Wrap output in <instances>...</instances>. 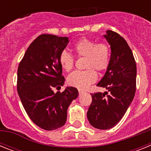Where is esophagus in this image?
Masks as SVG:
<instances>
[{"mask_svg": "<svg viewBox=\"0 0 151 151\" xmlns=\"http://www.w3.org/2000/svg\"><path fill=\"white\" fill-rule=\"evenodd\" d=\"M83 91H81V90H78V94H79V95H81V94L83 93Z\"/></svg>", "mask_w": 151, "mask_h": 151, "instance_id": "1", "label": "esophagus"}]
</instances>
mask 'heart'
Listing matches in <instances>:
<instances>
[{"label": "heart", "instance_id": "heart-1", "mask_svg": "<svg viewBox=\"0 0 151 151\" xmlns=\"http://www.w3.org/2000/svg\"><path fill=\"white\" fill-rule=\"evenodd\" d=\"M75 52L78 57H85V68L83 71H76L67 78V82L73 87L80 90H85L96 82L97 72L105 71L110 61V47L104 42L97 43L94 40L82 38L73 46ZM59 61L63 69L70 71L74 66L75 58L69 52L63 50L60 53Z\"/></svg>", "mask_w": 151, "mask_h": 151}]
</instances>
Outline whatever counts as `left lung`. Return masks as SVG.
<instances>
[{
    "instance_id": "1",
    "label": "left lung",
    "mask_w": 151,
    "mask_h": 151,
    "mask_svg": "<svg viewBox=\"0 0 151 151\" xmlns=\"http://www.w3.org/2000/svg\"><path fill=\"white\" fill-rule=\"evenodd\" d=\"M104 38L110 45L111 57L104 76L97 85L107 91L91 94L87 117L93 127L106 130L121 120L134 98L137 68L132 51L122 36L108 30Z\"/></svg>"
}]
</instances>
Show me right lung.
<instances>
[{
    "label": "right lung",
    "instance_id": "right-lung-1",
    "mask_svg": "<svg viewBox=\"0 0 151 151\" xmlns=\"http://www.w3.org/2000/svg\"><path fill=\"white\" fill-rule=\"evenodd\" d=\"M69 39L49 34L38 36L26 50L17 70V91L24 109L35 125L45 130L62 127L67 119V109L77 98L76 88L66 87L54 93L65 78L59 61Z\"/></svg>",
    "mask_w": 151,
    "mask_h": 151
}]
</instances>
